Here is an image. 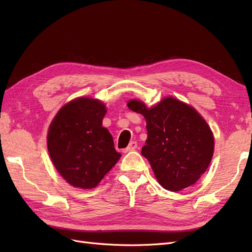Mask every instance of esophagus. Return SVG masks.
Returning a JSON list of instances; mask_svg holds the SVG:
<instances>
[{
	"label": "esophagus",
	"instance_id": "34e87169",
	"mask_svg": "<svg viewBox=\"0 0 252 252\" xmlns=\"http://www.w3.org/2000/svg\"><path fill=\"white\" fill-rule=\"evenodd\" d=\"M136 148H138V143L136 142H134V141H132V142H130L129 143V145L127 146V148H125L124 150H123V152H130V151H133V150H135Z\"/></svg>",
	"mask_w": 252,
	"mask_h": 252
}]
</instances>
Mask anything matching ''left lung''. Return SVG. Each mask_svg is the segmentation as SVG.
I'll use <instances>...</instances> for the list:
<instances>
[{"instance_id":"left-lung-1","label":"left lung","mask_w":252,"mask_h":252,"mask_svg":"<svg viewBox=\"0 0 252 252\" xmlns=\"http://www.w3.org/2000/svg\"><path fill=\"white\" fill-rule=\"evenodd\" d=\"M129 109L146 120L147 140L142 148L158 182L169 191L193 185L207 170L215 150L210 127L193 107L168 96L151 108L139 100Z\"/></svg>"}]
</instances>
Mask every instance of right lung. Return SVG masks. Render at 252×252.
<instances>
[{
    "instance_id": "add662e5",
    "label": "right lung",
    "mask_w": 252,
    "mask_h": 252,
    "mask_svg": "<svg viewBox=\"0 0 252 252\" xmlns=\"http://www.w3.org/2000/svg\"><path fill=\"white\" fill-rule=\"evenodd\" d=\"M106 111L101 101L78 97L64 105L49 126L50 158L73 187L94 188L121 158L111 134L102 126Z\"/></svg>"
}]
</instances>
